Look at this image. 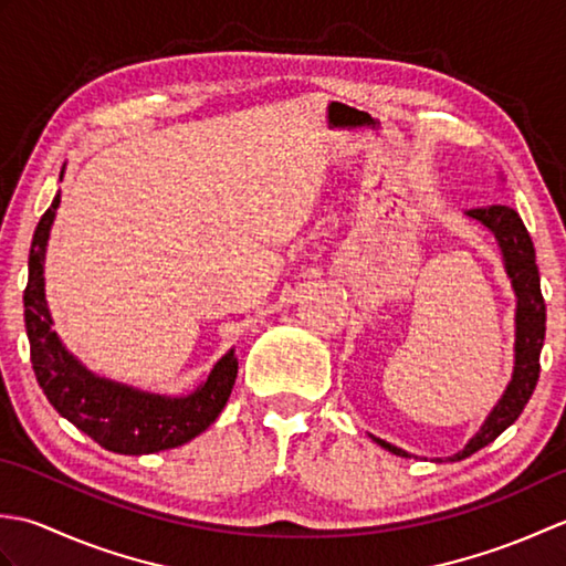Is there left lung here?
Returning <instances> with one entry per match:
<instances>
[{"label":"left lung","instance_id":"8db88e82","mask_svg":"<svg viewBox=\"0 0 566 566\" xmlns=\"http://www.w3.org/2000/svg\"><path fill=\"white\" fill-rule=\"evenodd\" d=\"M467 216L494 233L503 255V268H506L515 298H518V306H515V367L509 387L494 406V411L486 416L484 426L464 444V450L450 457V462H460L476 450L486 448L489 442H494L503 430L518 420L539 379V350H543L545 343L547 318L545 298L543 292H539L535 248L521 216L511 207H503V203H494V207L486 209H469ZM371 440L394 454L411 457L406 450L396 448V444L387 440L375 436H371Z\"/></svg>","mask_w":566,"mask_h":566}]
</instances>
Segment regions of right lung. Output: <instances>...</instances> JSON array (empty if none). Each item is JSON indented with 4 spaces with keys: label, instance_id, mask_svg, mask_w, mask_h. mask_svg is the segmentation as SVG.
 Listing matches in <instances>:
<instances>
[{
    "label": "right lung",
    "instance_id": "add662e5",
    "mask_svg": "<svg viewBox=\"0 0 566 566\" xmlns=\"http://www.w3.org/2000/svg\"><path fill=\"white\" fill-rule=\"evenodd\" d=\"M63 177V172H60ZM60 207L55 195L29 252V284L23 292V318L31 343V365L45 399L72 426L118 454H153L172 450L207 430L228 401L238 377V359L228 350L211 375L187 396H163L97 377L72 357L53 331L45 302L43 262L51 226Z\"/></svg>",
    "mask_w": 566,
    "mask_h": 566
}]
</instances>
